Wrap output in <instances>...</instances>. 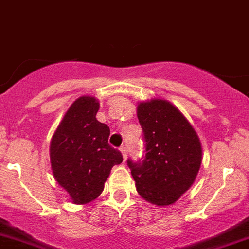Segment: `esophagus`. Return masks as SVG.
Segmentation results:
<instances>
[{"instance_id": "esophagus-1", "label": "esophagus", "mask_w": 249, "mask_h": 249, "mask_svg": "<svg viewBox=\"0 0 249 249\" xmlns=\"http://www.w3.org/2000/svg\"><path fill=\"white\" fill-rule=\"evenodd\" d=\"M121 152H122V156H123V160H126L127 159V146L123 145L121 147Z\"/></svg>"}]
</instances>
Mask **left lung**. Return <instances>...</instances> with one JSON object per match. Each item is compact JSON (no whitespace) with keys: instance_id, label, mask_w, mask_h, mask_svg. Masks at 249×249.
<instances>
[{"instance_id":"left-lung-1","label":"left lung","mask_w":249,"mask_h":249,"mask_svg":"<svg viewBox=\"0 0 249 249\" xmlns=\"http://www.w3.org/2000/svg\"><path fill=\"white\" fill-rule=\"evenodd\" d=\"M137 117L143 131L145 157L127 160L136 189L148 203L174 204L195 181L201 145L195 129L175 106L163 99L141 102Z\"/></svg>"}]
</instances>
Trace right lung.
<instances>
[{
	"instance_id": "add662e5",
	"label": "right lung",
	"mask_w": 249,
	"mask_h": 249,
	"mask_svg": "<svg viewBox=\"0 0 249 249\" xmlns=\"http://www.w3.org/2000/svg\"><path fill=\"white\" fill-rule=\"evenodd\" d=\"M99 102L94 97L76 99L61 120L50 142V161L55 180L75 204L98 197L122 154L108 143L109 127L95 114Z\"/></svg>"
}]
</instances>
